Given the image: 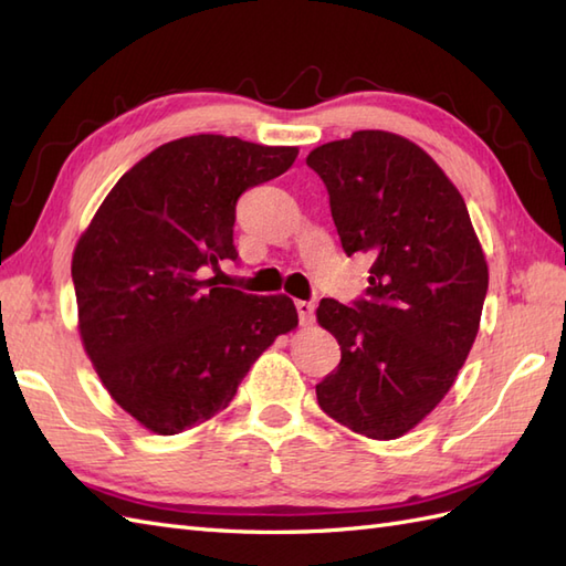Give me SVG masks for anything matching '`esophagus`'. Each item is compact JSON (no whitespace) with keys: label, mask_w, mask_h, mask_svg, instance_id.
<instances>
[{"label":"esophagus","mask_w":566,"mask_h":566,"mask_svg":"<svg viewBox=\"0 0 566 566\" xmlns=\"http://www.w3.org/2000/svg\"><path fill=\"white\" fill-rule=\"evenodd\" d=\"M295 310H297V317H300V324L307 326L315 322V303L312 300H297L295 303Z\"/></svg>","instance_id":"34e87169"}]
</instances>
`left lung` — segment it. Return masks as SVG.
<instances>
[{"label": "left lung", "mask_w": 566, "mask_h": 566, "mask_svg": "<svg viewBox=\"0 0 566 566\" xmlns=\"http://www.w3.org/2000/svg\"><path fill=\"white\" fill-rule=\"evenodd\" d=\"M329 193L346 254L373 259L348 305L322 297L317 319L342 360L317 385L319 407L378 441L436 409L480 329L489 271L470 212L443 169L385 130H358L307 155Z\"/></svg>", "instance_id": "obj_1"}]
</instances>
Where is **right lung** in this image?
<instances>
[{
  "label": "right lung",
  "instance_id": "obj_1",
  "mask_svg": "<svg viewBox=\"0 0 566 566\" xmlns=\"http://www.w3.org/2000/svg\"><path fill=\"white\" fill-rule=\"evenodd\" d=\"M297 147L191 135L125 171L80 237V334L108 395L159 436L230 405L254 360L297 326L285 295L222 287L237 200L291 169Z\"/></svg>",
  "mask_w": 566,
  "mask_h": 566
}]
</instances>
